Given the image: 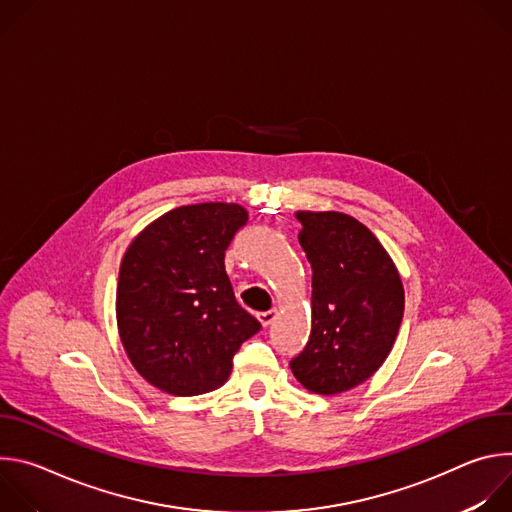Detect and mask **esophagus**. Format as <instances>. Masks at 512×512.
I'll return each instance as SVG.
<instances>
[{
    "label": "esophagus",
    "instance_id": "esophagus-1",
    "mask_svg": "<svg viewBox=\"0 0 512 512\" xmlns=\"http://www.w3.org/2000/svg\"><path fill=\"white\" fill-rule=\"evenodd\" d=\"M275 316H277V312H275V310H267V312H261L257 318H259L261 326H263V328H267V326L275 320Z\"/></svg>",
    "mask_w": 512,
    "mask_h": 512
}]
</instances>
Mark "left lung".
I'll return each instance as SVG.
<instances>
[{"label": "left lung", "instance_id": "1", "mask_svg": "<svg viewBox=\"0 0 512 512\" xmlns=\"http://www.w3.org/2000/svg\"><path fill=\"white\" fill-rule=\"evenodd\" d=\"M296 218L312 265V332L289 367L308 391L338 395L387 360L405 291L391 255L356 218L336 210H298Z\"/></svg>", "mask_w": 512, "mask_h": 512}]
</instances>
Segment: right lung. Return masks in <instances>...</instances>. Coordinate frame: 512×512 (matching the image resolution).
<instances>
[{"mask_svg":"<svg viewBox=\"0 0 512 512\" xmlns=\"http://www.w3.org/2000/svg\"><path fill=\"white\" fill-rule=\"evenodd\" d=\"M249 212L235 202L178 206L127 247L117 328L133 369L156 389L192 397L227 383L233 356L261 330L225 271V251Z\"/></svg>","mask_w":512,"mask_h":512,"instance_id":"obj_1","label":"right lung"}]
</instances>
